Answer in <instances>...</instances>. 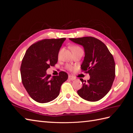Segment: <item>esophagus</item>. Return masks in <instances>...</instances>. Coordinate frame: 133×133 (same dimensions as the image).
I'll use <instances>...</instances> for the list:
<instances>
[{
  "instance_id": "1",
  "label": "esophagus",
  "mask_w": 133,
  "mask_h": 133,
  "mask_svg": "<svg viewBox=\"0 0 133 133\" xmlns=\"http://www.w3.org/2000/svg\"><path fill=\"white\" fill-rule=\"evenodd\" d=\"M68 78H69L70 80H74L76 79L75 77H74V76H71V75H69V76H68Z\"/></svg>"
}]
</instances>
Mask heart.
<instances>
[{
  "mask_svg": "<svg viewBox=\"0 0 133 133\" xmlns=\"http://www.w3.org/2000/svg\"><path fill=\"white\" fill-rule=\"evenodd\" d=\"M71 49L72 51H75V50H77L82 49L80 47L78 46H72L71 48ZM68 69H70V70H71L72 69V68H71L70 66H68Z\"/></svg>",
  "mask_w": 133,
  "mask_h": 133,
  "instance_id": "heart-1",
  "label": "heart"
}]
</instances>
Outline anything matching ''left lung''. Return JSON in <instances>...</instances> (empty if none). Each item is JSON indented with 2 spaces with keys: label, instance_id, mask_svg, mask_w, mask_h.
Segmentation results:
<instances>
[{
  "label": "left lung",
  "instance_id": "left-lung-1",
  "mask_svg": "<svg viewBox=\"0 0 133 133\" xmlns=\"http://www.w3.org/2000/svg\"><path fill=\"white\" fill-rule=\"evenodd\" d=\"M69 40L83 46L85 57L81 69L90 75L87 82L80 79L83 86L77 91L78 94L88 101H98L108 94L113 83L115 75L113 57L105 44L94 37Z\"/></svg>",
  "mask_w": 133,
  "mask_h": 133
}]
</instances>
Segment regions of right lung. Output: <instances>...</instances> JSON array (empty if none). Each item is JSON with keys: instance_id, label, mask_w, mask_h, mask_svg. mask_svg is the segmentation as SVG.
Here are the masks:
<instances>
[{"instance_id": "right-lung-1", "label": "right lung", "mask_w": 133, "mask_h": 133, "mask_svg": "<svg viewBox=\"0 0 133 133\" xmlns=\"http://www.w3.org/2000/svg\"><path fill=\"white\" fill-rule=\"evenodd\" d=\"M65 38L44 39L31 45L25 52L21 66L22 81L30 97L46 103L58 97L62 84L68 75L60 71L58 76L46 74L58 62V54Z\"/></svg>"}]
</instances>
